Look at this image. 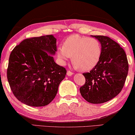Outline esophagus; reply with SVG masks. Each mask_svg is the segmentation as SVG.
Returning <instances> with one entry per match:
<instances>
[{
	"label": "esophagus",
	"mask_w": 135,
	"mask_h": 135,
	"mask_svg": "<svg viewBox=\"0 0 135 135\" xmlns=\"http://www.w3.org/2000/svg\"><path fill=\"white\" fill-rule=\"evenodd\" d=\"M67 76H71L73 75V73H72L71 71H67Z\"/></svg>",
	"instance_id": "34e87169"
}]
</instances>
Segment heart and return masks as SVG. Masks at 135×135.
I'll return each mask as SVG.
<instances>
[{
	"instance_id": "obj_1",
	"label": "heart",
	"mask_w": 135,
	"mask_h": 135,
	"mask_svg": "<svg viewBox=\"0 0 135 135\" xmlns=\"http://www.w3.org/2000/svg\"><path fill=\"white\" fill-rule=\"evenodd\" d=\"M57 57L62 64L72 57V63L82 71H89L99 63L102 55L100 42L95 38L70 35L65 40L63 47L57 48Z\"/></svg>"
}]
</instances>
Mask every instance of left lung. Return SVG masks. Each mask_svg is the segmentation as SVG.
<instances>
[{
	"instance_id": "8db88e82",
	"label": "left lung",
	"mask_w": 135,
	"mask_h": 135,
	"mask_svg": "<svg viewBox=\"0 0 135 135\" xmlns=\"http://www.w3.org/2000/svg\"><path fill=\"white\" fill-rule=\"evenodd\" d=\"M100 42L102 55L98 65L89 73H84L85 83L80 93L87 101L102 104L112 99L124 87L128 64L124 49L107 36H91Z\"/></svg>"
}]
</instances>
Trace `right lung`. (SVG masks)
I'll list each match as a JSON object with an SVG mask.
<instances>
[{"mask_svg": "<svg viewBox=\"0 0 135 135\" xmlns=\"http://www.w3.org/2000/svg\"><path fill=\"white\" fill-rule=\"evenodd\" d=\"M53 35L26 39L10 54L7 79L15 97L32 107L49 104L55 98L67 70L55 62Z\"/></svg>", "mask_w": 135, "mask_h": 135, "instance_id": "add662e5", "label": "right lung"}]
</instances>
